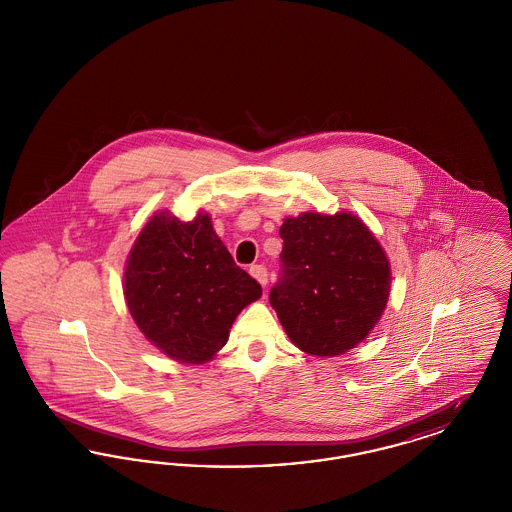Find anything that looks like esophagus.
I'll use <instances>...</instances> for the list:
<instances>
[{"mask_svg": "<svg viewBox=\"0 0 512 512\" xmlns=\"http://www.w3.org/2000/svg\"><path fill=\"white\" fill-rule=\"evenodd\" d=\"M249 274H251L261 286H267L268 272L267 268L263 267V265H253V267L249 268Z\"/></svg>", "mask_w": 512, "mask_h": 512, "instance_id": "1", "label": "esophagus"}]
</instances>
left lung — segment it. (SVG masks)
I'll return each instance as SVG.
<instances>
[{
  "instance_id": "left-lung-1",
  "label": "left lung",
  "mask_w": 512,
  "mask_h": 512,
  "mask_svg": "<svg viewBox=\"0 0 512 512\" xmlns=\"http://www.w3.org/2000/svg\"><path fill=\"white\" fill-rule=\"evenodd\" d=\"M280 280L268 293L288 338L315 357L365 340L390 297L386 251L351 213H303L280 226Z\"/></svg>"
}]
</instances>
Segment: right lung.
<instances>
[{
	"label": "right lung",
	"mask_w": 512,
	"mask_h": 512,
	"mask_svg": "<svg viewBox=\"0 0 512 512\" xmlns=\"http://www.w3.org/2000/svg\"><path fill=\"white\" fill-rule=\"evenodd\" d=\"M261 286L238 267L211 217L190 222L169 211L147 220L124 268V299L142 334L186 365L211 361Z\"/></svg>",
	"instance_id": "1"
}]
</instances>
